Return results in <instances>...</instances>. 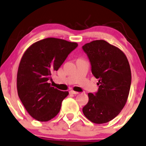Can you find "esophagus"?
<instances>
[{
  "label": "esophagus",
  "mask_w": 146,
  "mask_h": 146,
  "mask_svg": "<svg viewBox=\"0 0 146 146\" xmlns=\"http://www.w3.org/2000/svg\"><path fill=\"white\" fill-rule=\"evenodd\" d=\"M70 94H74V95H77V94H78V92H77V91H73V90H72V91H70Z\"/></svg>",
  "instance_id": "34e87169"
}]
</instances>
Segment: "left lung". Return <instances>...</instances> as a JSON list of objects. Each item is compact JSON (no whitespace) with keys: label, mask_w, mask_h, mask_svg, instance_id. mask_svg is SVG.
I'll return each mask as SVG.
<instances>
[{"label":"left lung","mask_w":146,"mask_h":146,"mask_svg":"<svg viewBox=\"0 0 146 146\" xmlns=\"http://www.w3.org/2000/svg\"><path fill=\"white\" fill-rule=\"evenodd\" d=\"M82 48L89 57L93 76L99 79L98 93L88 94L89 102L82 111L93 123H108L127 103L131 83L130 65L123 51L106 40H93Z\"/></svg>","instance_id":"8db88e82"}]
</instances>
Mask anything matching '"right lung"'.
Instances as JSON below:
<instances>
[{
	"instance_id": "obj_1",
	"label": "right lung",
	"mask_w": 146,
	"mask_h": 146,
	"mask_svg": "<svg viewBox=\"0 0 146 146\" xmlns=\"http://www.w3.org/2000/svg\"><path fill=\"white\" fill-rule=\"evenodd\" d=\"M77 46L76 42L47 38L33 43L23 53L17 74L18 96L28 114L38 121L56 116L69 94L51 87L48 80Z\"/></svg>"
}]
</instances>
